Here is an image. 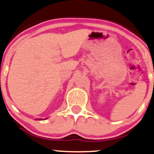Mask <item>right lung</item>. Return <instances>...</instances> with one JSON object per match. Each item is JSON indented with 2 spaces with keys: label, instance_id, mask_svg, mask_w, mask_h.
Here are the masks:
<instances>
[{
  "label": "right lung",
  "instance_id": "obj_1",
  "mask_svg": "<svg viewBox=\"0 0 154 154\" xmlns=\"http://www.w3.org/2000/svg\"><path fill=\"white\" fill-rule=\"evenodd\" d=\"M46 119H48V118H45L44 120H46ZM37 120H42V119H37Z\"/></svg>",
  "mask_w": 154,
  "mask_h": 154
}]
</instances>
